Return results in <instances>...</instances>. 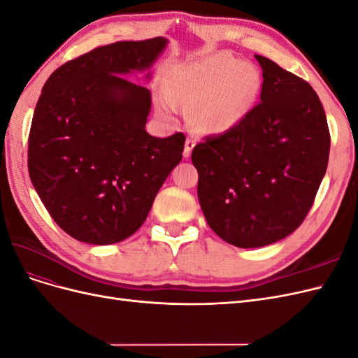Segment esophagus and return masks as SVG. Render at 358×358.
<instances>
[{
  "label": "esophagus",
  "instance_id": "esophagus-1",
  "mask_svg": "<svg viewBox=\"0 0 358 358\" xmlns=\"http://www.w3.org/2000/svg\"><path fill=\"white\" fill-rule=\"evenodd\" d=\"M194 146H196V138H194V137H188L187 142H185V149H183V157L189 158Z\"/></svg>",
  "mask_w": 358,
  "mask_h": 358
}]
</instances>
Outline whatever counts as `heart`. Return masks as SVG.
<instances>
[{"label":"heart","mask_w":358,"mask_h":358,"mask_svg":"<svg viewBox=\"0 0 358 358\" xmlns=\"http://www.w3.org/2000/svg\"><path fill=\"white\" fill-rule=\"evenodd\" d=\"M259 90V73L249 62L216 53L178 69L170 78L169 99L189 113L191 125L204 134L225 133L251 110ZM164 95L159 115L171 121L173 109Z\"/></svg>","instance_id":"b5f03b06"}]
</instances>
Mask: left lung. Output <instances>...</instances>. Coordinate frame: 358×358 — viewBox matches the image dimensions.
<instances>
[{
    "label": "left lung",
    "instance_id": "left-lung-1",
    "mask_svg": "<svg viewBox=\"0 0 358 358\" xmlns=\"http://www.w3.org/2000/svg\"><path fill=\"white\" fill-rule=\"evenodd\" d=\"M259 101L221 136L192 149L210 229L237 248L282 241L305 220L326 175L330 133L312 86L266 57Z\"/></svg>",
    "mask_w": 358,
    "mask_h": 358
}]
</instances>
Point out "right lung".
<instances>
[{"mask_svg": "<svg viewBox=\"0 0 358 358\" xmlns=\"http://www.w3.org/2000/svg\"><path fill=\"white\" fill-rule=\"evenodd\" d=\"M167 43L155 37L96 48L43 86L28 138L29 178L53 221L76 241L110 245L134 234L182 159L185 136H150V91L125 79L152 67Z\"/></svg>", "mask_w": 358, "mask_h": 358, "instance_id": "add662e5", "label": "right lung"}]
</instances>
